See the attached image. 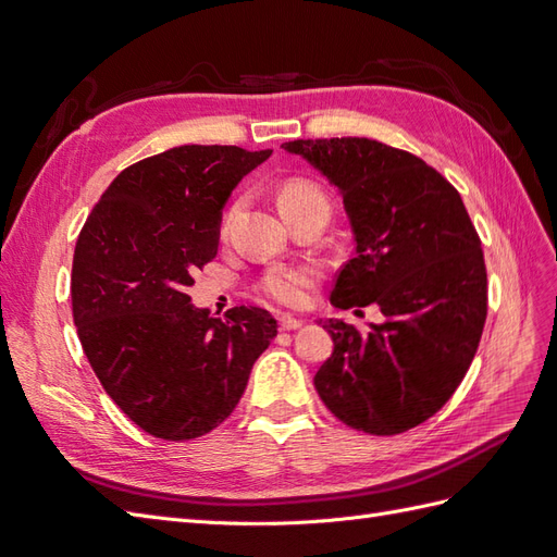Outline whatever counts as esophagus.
Wrapping results in <instances>:
<instances>
[{"label":"esophagus","mask_w":557,"mask_h":557,"mask_svg":"<svg viewBox=\"0 0 557 557\" xmlns=\"http://www.w3.org/2000/svg\"><path fill=\"white\" fill-rule=\"evenodd\" d=\"M278 325H281V330H299L301 325H305V320L301 318H295V315H288V313H283L281 318H278Z\"/></svg>","instance_id":"34e87169"}]
</instances>
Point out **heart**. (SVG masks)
<instances>
[{"mask_svg": "<svg viewBox=\"0 0 557 557\" xmlns=\"http://www.w3.org/2000/svg\"><path fill=\"white\" fill-rule=\"evenodd\" d=\"M311 199H323L327 201L325 193L318 188L315 183L305 181V178H295L288 181L281 188L278 195V207H295V205H305V201ZM318 274L315 269L311 267H274L269 269L262 278V290L274 297L281 305H288V307H299L307 301V293L311 285L315 283Z\"/></svg>", "mask_w": 557, "mask_h": 557, "instance_id": "heart-1", "label": "heart"}]
</instances>
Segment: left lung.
I'll list each match as a JSON object with an SVG mask.
<instances>
[{"label": "left lung", "mask_w": 557, "mask_h": 557, "mask_svg": "<svg viewBox=\"0 0 557 557\" xmlns=\"http://www.w3.org/2000/svg\"><path fill=\"white\" fill-rule=\"evenodd\" d=\"M344 197L356 258L336 309L376 305L369 330L325 320L334 350L313 379L352 430L399 434L440 411L476 356L487 313L481 239L460 193L420 158L364 137L285 141ZM360 313V311H356Z\"/></svg>", "instance_id": "left-lung-1"}]
</instances>
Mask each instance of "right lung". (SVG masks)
Segmentation results:
<instances>
[{
  "label": "right lung",
  "mask_w": 557,
  "mask_h": 557,
  "mask_svg": "<svg viewBox=\"0 0 557 557\" xmlns=\"http://www.w3.org/2000/svg\"><path fill=\"white\" fill-rule=\"evenodd\" d=\"M269 156L193 144L134 162L78 234L72 311L83 352L107 395L158 440L221 425L276 336L264 309L234 307L221 320L185 293L215 258L232 190Z\"/></svg>",
  "instance_id": "add662e5"
}]
</instances>
